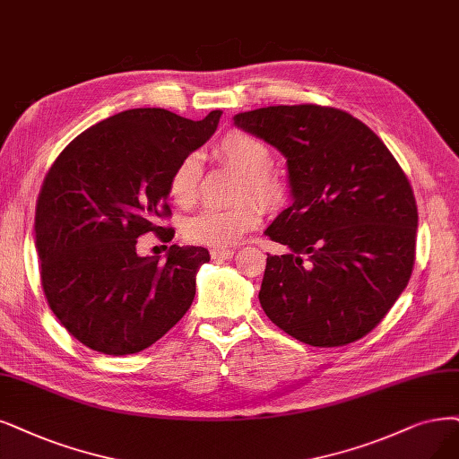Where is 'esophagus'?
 Listing matches in <instances>:
<instances>
[{
  "mask_svg": "<svg viewBox=\"0 0 459 459\" xmlns=\"http://www.w3.org/2000/svg\"><path fill=\"white\" fill-rule=\"evenodd\" d=\"M212 259H230L234 255V249H227V247H215L210 251Z\"/></svg>",
  "mask_w": 459,
  "mask_h": 459,
  "instance_id": "obj_1",
  "label": "esophagus"
}]
</instances>
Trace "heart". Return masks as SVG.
Returning <instances> with one entry per match:
<instances>
[{"label": "heart", "instance_id": "1", "mask_svg": "<svg viewBox=\"0 0 459 459\" xmlns=\"http://www.w3.org/2000/svg\"><path fill=\"white\" fill-rule=\"evenodd\" d=\"M219 159L238 169L244 176L242 198H257L273 204L281 196V181L268 166L273 164L270 147L255 135L232 128L215 143ZM202 168L196 155L183 157L168 178V193L178 206L186 208L196 200ZM261 221V208L255 202H246L232 210H202L185 221L186 240L204 246H230L246 232L255 229Z\"/></svg>", "mask_w": 459, "mask_h": 459}]
</instances>
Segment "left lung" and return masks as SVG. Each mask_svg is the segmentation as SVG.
<instances>
[{"label":"left lung","instance_id":"8db88e82","mask_svg":"<svg viewBox=\"0 0 459 459\" xmlns=\"http://www.w3.org/2000/svg\"><path fill=\"white\" fill-rule=\"evenodd\" d=\"M234 125L280 149L293 204L266 229L290 249L266 257L259 300L297 341H359L412 274L418 208L409 178L359 118L316 104L238 113Z\"/></svg>","mask_w":459,"mask_h":459}]
</instances>
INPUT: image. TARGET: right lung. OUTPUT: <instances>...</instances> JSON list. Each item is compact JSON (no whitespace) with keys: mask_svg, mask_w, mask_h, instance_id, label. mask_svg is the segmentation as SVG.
Returning a JSON list of instances; mask_svg holds the SVG:
<instances>
[{"mask_svg":"<svg viewBox=\"0 0 459 459\" xmlns=\"http://www.w3.org/2000/svg\"><path fill=\"white\" fill-rule=\"evenodd\" d=\"M221 111L202 121L160 108L117 113L56 157L36 204V249L48 308L81 344L128 355L155 344L191 308L206 247L169 246L166 263L135 253L147 232L172 227L168 178L206 143Z\"/></svg>","mask_w":459,"mask_h":459,"instance_id":"1","label":"right lung"}]
</instances>
